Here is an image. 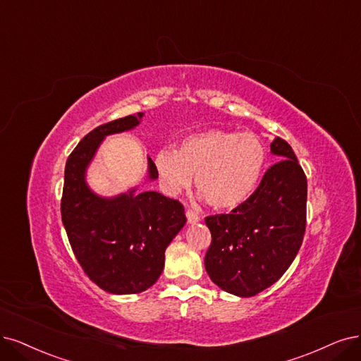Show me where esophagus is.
I'll return each mask as SVG.
<instances>
[{
    "mask_svg": "<svg viewBox=\"0 0 361 361\" xmlns=\"http://www.w3.org/2000/svg\"><path fill=\"white\" fill-rule=\"evenodd\" d=\"M185 217H188V223L189 224H195L197 221H201V216L197 214V212L192 211V209H188L185 211Z\"/></svg>",
    "mask_w": 361,
    "mask_h": 361,
    "instance_id": "1",
    "label": "esophagus"
}]
</instances>
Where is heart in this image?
<instances>
[{
    "mask_svg": "<svg viewBox=\"0 0 361 361\" xmlns=\"http://www.w3.org/2000/svg\"><path fill=\"white\" fill-rule=\"evenodd\" d=\"M266 164V149L252 132L211 129L184 138L178 152L164 149L154 156V168L164 189L177 195L196 189L217 209L245 202L256 189Z\"/></svg>",
    "mask_w": 361,
    "mask_h": 361,
    "instance_id": "1",
    "label": "heart"
}]
</instances>
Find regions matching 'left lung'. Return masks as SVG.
Listing matches in <instances>:
<instances>
[{
	"instance_id": "1",
	"label": "left lung",
	"mask_w": 361,
	"mask_h": 361,
	"mask_svg": "<svg viewBox=\"0 0 361 361\" xmlns=\"http://www.w3.org/2000/svg\"><path fill=\"white\" fill-rule=\"evenodd\" d=\"M278 162L231 214L205 219L211 245L205 269L221 290L251 298L276 283L295 260L306 228L308 183L287 141L271 144Z\"/></svg>"
}]
</instances>
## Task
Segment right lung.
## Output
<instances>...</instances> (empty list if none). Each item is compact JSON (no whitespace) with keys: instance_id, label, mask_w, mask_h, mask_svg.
<instances>
[{"instance_id":"right-lung-1","label":"right lung","mask_w":361,"mask_h":361,"mask_svg":"<svg viewBox=\"0 0 361 361\" xmlns=\"http://www.w3.org/2000/svg\"><path fill=\"white\" fill-rule=\"evenodd\" d=\"M138 113L90 130L65 165L61 216L85 274L113 295H135L152 287L165 266V250L185 224L184 207L157 192L137 189L113 197L93 193L86 169L102 140L140 125ZM159 176L149 157V178Z\"/></svg>"}]
</instances>
